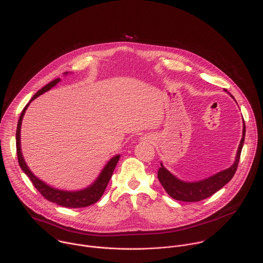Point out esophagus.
Returning a JSON list of instances; mask_svg holds the SVG:
<instances>
[{"instance_id":"obj_1","label":"esophagus","mask_w":263,"mask_h":263,"mask_svg":"<svg viewBox=\"0 0 263 263\" xmlns=\"http://www.w3.org/2000/svg\"><path fill=\"white\" fill-rule=\"evenodd\" d=\"M143 139H145V140H148V138H143Z\"/></svg>"}]
</instances>
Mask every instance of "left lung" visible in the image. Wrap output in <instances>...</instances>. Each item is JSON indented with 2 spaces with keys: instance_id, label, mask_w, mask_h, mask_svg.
Returning <instances> with one entry per match:
<instances>
[{
  "instance_id": "left-lung-1",
  "label": "left lung",
  "mask_w": 263,
  "mask_h": 263,
  "mask_svg": "<svg viewBox=\"0 0 263 263\" xmlns=\"http://www.w3.org/2000/svg\"><path fill=\"white\" fill-rule=\"evenodd\" d=\"M245 134H246V126L244 122L243 136L238 148V153H237V157L234 165L229 169L218 172L217 174L207 179L197 181V182H184L176 178L173 174H171L166 168H164V166L161 163V168L158 171V178L161 184L163 185V187L165 189V191L167 192V194L171 198L177 201L200 202L202 200H205L211 197L220 189H222L228 182L231 181V179L234 177L237 171L243 144L245 141Z\"/></svg>"
}]
</instances>
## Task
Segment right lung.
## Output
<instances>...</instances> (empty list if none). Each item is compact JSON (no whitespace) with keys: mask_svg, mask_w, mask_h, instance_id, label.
Here are the masks:
<instances>
[{"mask_svg":"<svg viewBox=\"0 0 263 263\" xmlns=\"http://www.w3.org/2000/svg\"><path fill=\"white\" fill-rule=\"evenodd\" d=\"M67 73V72H64ZM61 80L60 79H56L52 82H50L49 84H47L45 87H43L41 90H39L30 99V101H32L34 98H36L37 96H40L41 94L47 92L48 90H50L52 87H54L57 83H59ZM30 101L28 102V104L30 103ZM28 104H26L19 117L18 120V124H17V130H16V152H17V159H18V163L20 168L22 169V171L28 176V178L30 179V181L32 182L33 186L37 190V192L48 201L55 203L59 206L62 207H66V208H82V207H87L90 206L94 203H96L103 195L111 176L114 173V170L117 166V163L120 159V155L114 157L107 164L106 166L103 168V170L101 171L99 177L96 179V181L90 185L89 187L83 190V191H79V192H64V191H59V190H55L49 185H47L46 183H44L43 181H41L39 178H36L28 169V167L26 166L22 154H21V148H20V129H21V122H22V118L24 116V112L28 106Z\"/></svg>","mask_w":263,"mask_h":263,"instance_id":"obj_1","label":"right lung"}]
</instances>
